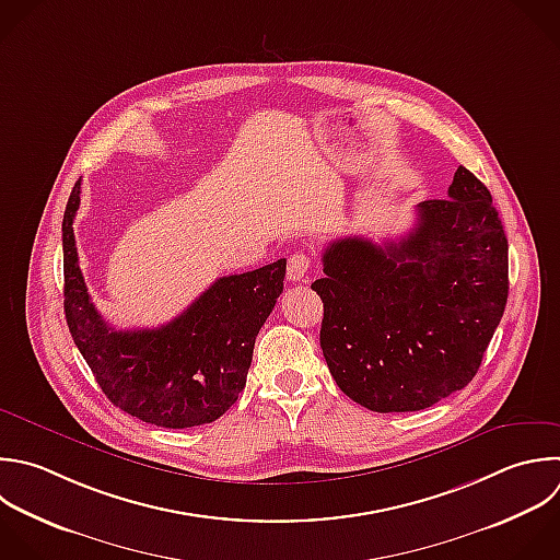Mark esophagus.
Listing matches in <instances>:
<instances>
[{
  "label": "esophagus",
  "mask_w": 560,
  "mask_h": 560,
  "mask_svg": "<svg viewBox=\"0 0 560 560\" xmlns=\"http://www.w3.org/2000/svg\"><path fill=\"white\" fill-rule=\"evenodd\" d=\"M308 269H311V258H308V254H304V252H295V254L289 258L287 276H289V280H291V282H300V280H304V278H306Z\"/></svg>",
  "instance_id": "obj_1"
}]
</instances>
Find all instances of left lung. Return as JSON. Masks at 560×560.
<instances>
[{
  "label": "left lung",
  "instance_id": "obj_1",
  "mask_svg": "<svg viewBox=\"0 0 560 560\" xmlns=\"http://www.w3.org/2000/svg\"><path fill=\"white\" fill-rule=\"evenodd\" d=\"M416 228L374 245L332 241L319 343L339 389L389 413L418 411L466 387L508 300V238L488 188L464 166L448 199L416 206Z\"/></svg>",
  "mask_w": 560,
  "mask_h": 560
}]
</instances>
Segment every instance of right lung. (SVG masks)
Segmentation results:
<instances>
[{"label":"right lung","instance_id":"obj_1","mask_svg":"<svg viewBox=\"0 0 560 560\" xmlns=\"http://www.w3.org/2000/svg\"><path fill=\"white\" fill-rule=\"evenodd\" d=\"M81 179L63 214L66 319L105 396L149 424L186 429L221 418L245 387L256 335L282 293L287 260L219 278L160 328L116 330L96 311L74 241Z\"/></svg>","mask_w":560,"mask_h":560}]
</instances>
